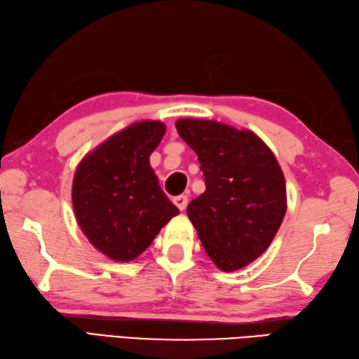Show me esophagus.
Listing matches in <instances>:
<instances>
[{
    "label": "esophagus",
    "instance_id": "esophagus-1",
    "mask_svg": "<svg viewBox=\"0 0 359 359\" xmlns=\"http://www.w3.org/2000/svg\"><path fill=\"white\" fill-rule=\"evenodd\" d=\"M173 203L177 204V207L180 210H184L187 207V203H189V198L187 195H180V196H175L173 198Z\"/></svg>",
    "mask_w": 359,
    "mask_h": 359
}]
</instances>
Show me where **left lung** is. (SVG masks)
<instances>
[{"label": "left lung", "mask_w": 359, "mask_h": 359, "mask_svg": "<svg viewBox=\"0 0 359 359\" xmlns=\"http://www.w3.org/2000/svg\"><path fill=\"white\" fill-rule=\"evenodd\" d=\"M177 130L198 155L205 181L187 217L215 266L235 272L261 257L281 226L287 210L281 167L247 129L186 118Z\"/></svg>", "instance_id": "left-lung-1"}]
</instances>
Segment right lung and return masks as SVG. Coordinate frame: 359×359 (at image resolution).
I'll return each instance as SVG.
<instances>
[{
    "label": "right lung",
    "instance_id": "add662e5",
    "mask_svg": "<svg viewBox=\"0 0 359 359\" xmlns=\"http://www.w3.org/2000/svg\"><path fill=\"white\" fill-rule=\"evenodd\" d=\"M161 121H140L107 138L78 164L72 203L95 249L119 262L152 244L180 210L159 187L149 156L161 142Z\"/></svg>",
    "mask_w": 359,
    "mask_h": 359
}]
</instances>
